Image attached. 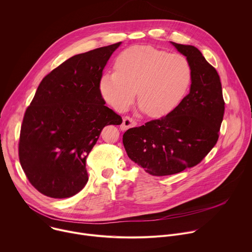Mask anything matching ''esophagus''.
Returning a JSON list of instances; mask_svg holds the SVG:
<instances>
[{
    "label": "esophagus",
    "instance_id": "esophagus-1",
    "mask_svg": "<svg viewBox=\"0 0 252 252\" xmlns=\"http://www.w3.org/2000/svg\"><path fill=\"white\" fill-rule=\"evenodd\" d=\"M136 124H137V123H136L132 118H130V117H128V116H125V117L123 118V122H122L120 128H121L122 131H125V130H127L128 128H131V127L136 126Z\"/></svg>",
    "mask_w": 252,
    "mask_h": 252
}]
</instances>
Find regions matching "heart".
<instances>
[{
    "instance_id": "b5f03b06",
    "label": "heart",
    "mask_w": 252,
    "mask_h": 252,
    "mask_svg": "<svg viewBox=\"0 0 252 252\" xmlns=\"http://www.w3.org/2000/svg\"><path fill=\"white\" fill-rule=\"evenodd\" d=\"M115 70L105 72L99 89L118 111L133 102L137 90L140 109L160 118L172 112L186 96L191 82V67L182 55H170L149 45H135L122 52Z\"/></svg>"
}]
</instances>
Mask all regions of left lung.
<instances>
[{
    "label": "left lung",
    "mask_w": 252,
    "mask_h": 252,
    "mask_svg": "<svg viewBox=\"0 0 252 252\" xmlns=\"http://www.w3.org/2000/svg\"><path fill=\"white\" fill-rule=\"evenodd\" d=\"M170 42L190 64L189 94L167 116L123 135L128 157L153 176L173 175L197 165L217 144L224 113L216 68L195 46Z\"/></svg>",
    "instance_id": "obj_1"
}]
</instances>
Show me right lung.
Masks as SVG:
<instances>
[{
    "label": "right lung",
    "mask_w": 252,
    "mask_h": 252,
    "mask_svg": "<svg viewBox=\"0 0 252 252\" xmlns=\"http://www.w3.org/2000/svg\"><path fill=\"white\" fill-rule=\"evenodd\" d=\"M121 43L76 55L39 83L24 116L19 157L42 194L65 198L79 192L88 181L86 157L101 130L122 123L99 89L103 69Z\"/></svg>",
    "instance_id": "obj_1"
}]
</instances>
